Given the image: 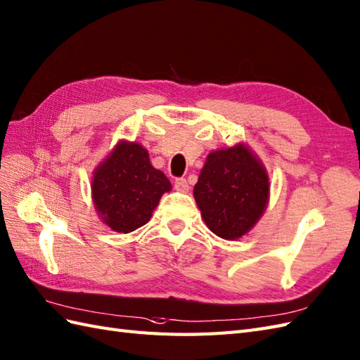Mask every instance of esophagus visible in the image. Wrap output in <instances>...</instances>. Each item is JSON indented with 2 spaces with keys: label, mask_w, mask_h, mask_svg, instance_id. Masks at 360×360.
<instances>
[{
  "label": "esophagus",
  "mask_w": 360,
  "mask_h": 360,
  "mask_svg": "<svg viewBox=\"0 0 360 360\" xmlns=\"http://www.w3.org/2000/svg\"><path fill=\"white\" fill-rule=\"evenodd\" d=\"M174 188H176L178 191H181V193H187L188 191V182H187V179H184V178H179V179H176L174 181Z\"/></svg>",
  "instance_id": "esophagus-1"
}]
</instances>
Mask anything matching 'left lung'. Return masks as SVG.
<instances>
[{"label": "left lung", "instance_id": "obj_1", "mask_svg": "<svg viewBox=\"0 0 360 360\" xmlns=\"http://www.w3.org/2000/svg\"><path fill=\"white\" fill-rule=\"evenodd\" d=\"M269 174L250 146L210 152L193 190L205 225L220 238L237 240L259 222L269 204Z\"/></svg>", "mask_w": 360, "mask_h": 360}]
</instances>
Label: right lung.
I'll use <instances>...</instances> for the list:
<instances>
[{"mask_svg":"<svg viewBox=\"0 0 360 360\" xmlns=\"http://www.w3.org/2000/svg\"><path fill=\"white\" fill-rule=\"evenodd\" d=\"M172 190L165 174L155 169L147 149L120 140L91 178V195L98 217L115 233H132L147 224L160 199Z\"/></svg>","mask_w":360,"mask_h":360,"instance_id":"right-lung-1","label":"right lung"}]
</instances>
